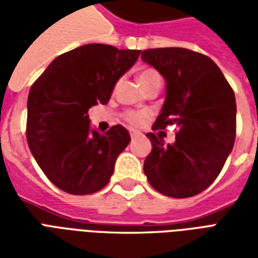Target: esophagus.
<instances>
[{"mask_svg":"<svg viewBox=\"0 0 258 258\" xmlns=\"http://www.w3.org/2000/svg\"><path fill=\"white\" fill-rule=\"evenodd\" d=\"M130 135H131V138H137V137H140L141 133L137 130H130Z\"/></svg>","mask_w":258,"mask_h":258,"instance_id":"34e87169","label":"esophagus"}]
</instances>
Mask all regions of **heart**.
Here are the masks:
<instances>
[{
  "mask_svg": "<svg viewBox=\"0 0 258 258\" xmlns=\"http://www.w3.org/2000/svg\"><path fill=\"white\" fill-rule=\"evenodd\" d=\"M159 79H160V74L157 73L156 70H153V69H146L144 72H141L140 74V83L142 87H145L146 84H149L152 81ZM123 117L131 125H142L148 120L149 114L146 112H138V110H127L123 114Z\"/></svg>",
  "mask_w": 258,
  "mask_h": 258,
  "instance_id": "obj_1",
  "label": "heart"
}]
</instances>
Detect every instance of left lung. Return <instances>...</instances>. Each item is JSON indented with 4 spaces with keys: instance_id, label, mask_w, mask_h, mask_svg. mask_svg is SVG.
Instances as JSON below:
<instances>
[{
    "instance_id": "left-lung-1",
    "label": "left lung",
    "mask_w": 258,
    "mask_h": 258,
    "mask_svg": "<svg viewBox=\"0 0 258 258\" xmlns=\"http://www.w3.org/2000/svg\"><path fill=\"white\" fill-rule=\"evenodd\" d=\"M141 58L166 80V101L155 130L177 125L174 144L153 133L144 163L149 184L170 198H190L221 173L236 137V101L231 85L209 56L186 48H155Z\"/></svg>"
}]
</instances>
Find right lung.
<instances>
[{"instance_id": "1", "label": "right lung", "mask_w": 258, "mask_h": 258, "mask_svg": "<svg viewBox=\"0 0 258 258\" xmlns=\"http://www.w3.org/2000/svg\"><path fill=\"white\" fill-rule=\"evenodd\" d=\"M141 51L87 44L59 55L31 85L26 137L47 178L72 195L106 186L116 159L128 145L123 125L101 135L90 128V107L106 105L117 80Z\"/></svg>"}]
</instances>
